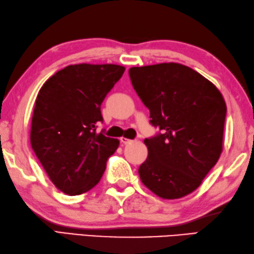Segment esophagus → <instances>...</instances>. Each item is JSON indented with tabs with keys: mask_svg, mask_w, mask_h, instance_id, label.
Returning a JSON list of instances; mask_svg holds the SVG:
<instances>
[{
	"mask_svg": "<svg viewBox=\"0 0 254 254\" xmlns=\"http://www.w3.org/2000/svg\"><path fill=\"white\" fill-rule=\"evenodd\" d=\"M121 142L124 143V144H127V143H129V142H131V140H130V139H128V138L122 137V138H121Z\"/></svg>",
	"mask_w": 254,
	"mask_h": 254,
	"instance_id": "esophagus-1",
	"label": "esophagus"
}]
</instances>
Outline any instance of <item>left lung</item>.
I'll list each match as a JSON object with an SVG mask.
<instances>
[{"label": "left lung", "instance_id": "8db88e82", "mask_svg": "<svg viewBox=\"0 0 254 254\" xmlns=\"http://www.w3.org/2000/svg\"><path fill=\"white\" fill-rule=\"evenodd\" d=\"M131 84L159 129L144 139L148 158L142 183L160 197L175 199L198 188L222 151L227 107L217 87L180 64L129 69Z\"/></svg>", "mask_w": 254, "mask_h": 254}]
</instances>
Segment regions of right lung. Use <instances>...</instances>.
Returning a JSON list of instances; mask_svg holds the SVG:
<instances>
[{
  "label": "right lung",
  "instance_id": "obj_1",
  "mask_svg": "<svg viewBox=\"0 0 254 254\" xmlns=\"http://www.w3.org/2000/svg\"><path fill=\"white\" fill-rule=\"evenodd\" d=\"M125 68L68 65L45 82L36 98L30 143L57 189L74 196L100 182L120 141L96 132L101 105Z\"/></svg>",
  "mask_w": 254,
  "mask_h": 254
}]
</instances>
